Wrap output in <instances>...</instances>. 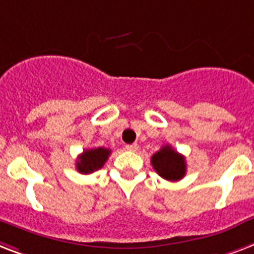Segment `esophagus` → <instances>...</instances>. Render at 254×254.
Returning a JSON list of instances; mask_svg holds the SVG:
<instances>
[{"label": "esophagus", "mask_w": 254, "mask_h": 254, "mask_svg": "<svg viewBox=\"0 0 254 254\" xmlns=\"http://www.w3.org/2000/svg\"><path fill=\"white\" fill-rule=\"evenodd\" d=\"M126 149L127 151H132V152H136L137 149H139V145L136 143H132V144H127L126 145Z\"/></svg>", "instance_id": "esophagus-1"}]
</instances>
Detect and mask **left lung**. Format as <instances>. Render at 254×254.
Masks as SVG:
<instances>
[{"label": "left lung", "mask_w": 254, "mask_h": 254, "mask_svg": "<svg viewBox=\"0 0 254 254\" xmlns=\"http://www.w3.org/2000/svg\"><path fill=\"white\" fill-rule=\"evenodd\" d=\"M151 164L163 179L170 180V182H178L183 179L187 171L184 156L176 152L168 144L163 145L158 152L152 155Z\"/></svg>", "instance_id": "8db88e82"}]
</instances>
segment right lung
I'll use <instances>...</instances> for the list:
<instances>
[{"label": "right lung", "mask_w": 254, "mask_h": 254, "mask_svg": "<svg viewBox=\"0 0 254 254\" xmlns=\"http://www.w3.org/2000/svg\"><path fill=\"white\" fill-rule=\"evenodd\" d=\"M110 154H111V149L103 148V147L84 149L78 156L76 170L79 171L80 174H92L94 171L105 166Z\"/></svg>", "instance_id": "obj_1"}]
</instances>
